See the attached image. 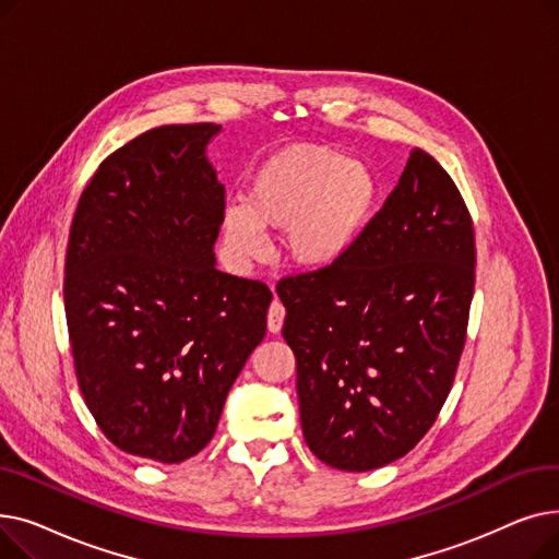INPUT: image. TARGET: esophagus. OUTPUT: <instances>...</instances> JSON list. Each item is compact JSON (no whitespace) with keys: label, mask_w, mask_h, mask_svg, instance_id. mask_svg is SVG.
I'll use <instances>...</instances> for the list:
<instances>
[{"label":"esophagus","mask_w":559,"mask_h":559,"mask_svg":"<svg viewBox=\"0 0 559 559\" xmlns=\"http://www.w3.org/2000/svg\"><path fill=\"white\" fill-rule=\"evenodd\" d=\"M283 319H285V308H283V304L278 299H274L272 306H270V312H267V329H270V333H281Z\"/></svg>","instance_id":"34e87169"}]
</instances>
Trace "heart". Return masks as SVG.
<instances>
[{"mask_svg": "<svg viewBox=\"0 0 559 559\" xmlns=\"http://www.w3.org/2000/svg\"><path fill=\"white\" fill-rule=\"evenodd\" d=\"M376 201L371 171L317 144H292L251 176L242 203L222 215V245L233 262H249L264 249L262 230H283L289 264L319 272L356 242Z\"/></svg>", "mask_w": 559, "mask_h": 559, "instance_id": "heart-1", "label": "heart"}]
</instances>
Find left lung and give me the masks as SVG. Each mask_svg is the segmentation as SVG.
I'll list each match as a JSON object with an SVG mask.
<instances>
[{
	"label": "left lung",
	"instance_id": "obj_1",
	"mask_svg": "<svg viewBox=\"0 0 559 559\" xmlns=\"http://www.w3.org/2000/svg\"><path fill=\"white\" fill-rule=\"evenodd\" d=\"M474 267L466 205L444 167L415 146L350 249L278 283L301 428L321 462L371 472L417 447L453 385Z\"/></svg>",
	"mask_w": 559,
	"mask_h": 559
}]
</instances>
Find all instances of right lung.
Wrapping results in <instances>:
<instances>
[{
  "label": "right lung",
  "mask_w": 559,
  "mask_h": 559,
  "mask_svg": "<svg viewBox=\"0 0 559 559\" xmlns=\"http://www.w3.org/2000/svg\"><path fill=\"white\" fill-rule=\"evenodd\" d=\"M219 124H171L108 156L79 199L66 314L79 388L124 453L179 464L211 442L267 331L270 287L219 272Z\"/></svg>",
  "instance_id": "right-lung-1"
}]
</instances>
